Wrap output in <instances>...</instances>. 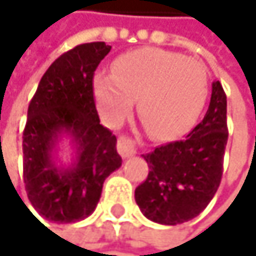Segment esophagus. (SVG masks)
Returning a JSON list of instances; mask_svg holds the SVG:
<instances>
[{
	"label": "esophagus",
	"mask_w": 256,
	"mask_h": 256,
	"mask_svg": "<svg viewBox=\"0 0 256 256\" xmlns=\"http://www.w3.org/2000/svg\"><path fill=\"white\" fill-rule=\"evenodd\" d=\"M116 150L121 154V158H130L138 153V144L127 136H120L116 142Z\"/></svg>",
	"instance_id": "1"
}]
</instances>
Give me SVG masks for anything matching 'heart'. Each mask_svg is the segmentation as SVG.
<instances>
[{
  "label": "heart",
  "instance_id": "obj_1",
  "mask_svg": "<svg viewBox=\"0 0 256 256\" xmlns=\"http://www.w3.org/2000/svg\"><path fill=\"white\" fill-rule=\"evenodd\" d=\"M92 88L106 122L118 124L138 98L147 132L168 140L184 134L200 116L208 94V76L194 58L142 48L118 56L112 73L96 74Z\"/></svg>",
  "mask_w": 256,
  "mask_h": 256
}]
</instances>
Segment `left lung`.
Wrapping results in <instances>:
<instances>
[{
    "instance_id": "1",
    "label": "left lung",
    "mask_w": 256,
    "mask_h": 256,
    "mask_svg": "<svg viewBox=\"0 0 256 256\" xmlns=\"http://www.w3.org/2000/svg\"><path fill=\"white\" fill-rule=\"evenodd\" d=\"M226 141V96L216 80L202 121L186 140L142 154L150 168L147 180L135 190L142 214L162 225H178L196 218L220 184Z\"/></svg>"
}]
</instances>
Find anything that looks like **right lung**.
<instances>
[{
	"instance_id": "obj_1",
	"label": "right lung",
	"mask_w": 256,
	"mask_h": 256,
	"mask_svg": "<svg viewBox=\"0 0 256 256\" xmlns=\"http://www.w3.org/2000/svg\"><path fill=\"white\" fill-rule=\"evenodd\" d=\"M109 50L104 42H92L58 56L28 106L22 144L25 190L34 210L56 224L88 218L103 182L122 162L115 135L100 124L92 92L94 72ZM62 136L70 138L75 152L68 167L54 164Z\"/></svg>"
}]
</instances>
